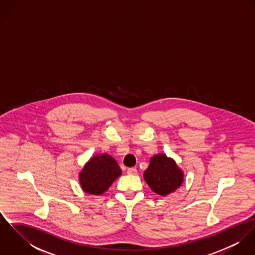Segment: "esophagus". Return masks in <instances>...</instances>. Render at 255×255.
Returning a JSON list of instances; mask_svg holds the SVG:
<instances>
[{"instance_id": "34e87169", "label": "esophagus", "mask_w": 255, "mask_h": 255, "mask_svg": "<svg viewBox=\"0 0 255 255\" xmlns=\"http://www.w3.org/2000/svg\"><path fill=\"white\" fill-rule=\"evenodd\" d=\"M127 172L128 175H136L137 174V170L135 168H128Z\"/></svg>"}]
</instances>
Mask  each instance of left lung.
<instances>
[{"label": "left lung", "instance_id": "left-lung-1", "mask_svg": "<svg viewBox=\"0 0 255 255\" xmlns=\"http://www.w3.org/2000/svg\"><path fill=\"white\" fill-rule=\"evenodd\" d=\"M143 177L150 188L163 196L174 192L183 182V172L165 154H157L150 159Z\"/></svg>", "mask_w": 255, "mask_h": 255}]
</instances>
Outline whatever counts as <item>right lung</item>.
<instances>
[{"label":"right lung","mask_w":255,"mask_h":255,"mask_svg":"<svg viewBox=\"0 0 255 255\" xmlns=\"http://www.w3.org/2000/svg\"><path fill=\"white\" fill-rule=\"evenodd\" d=\"M122 170L117 161L108 154L95 155L85 164L79 174V183L84 192L94 195L104 193Z\"/></svg>","instance_id":"add662e5"}]
</instances>
